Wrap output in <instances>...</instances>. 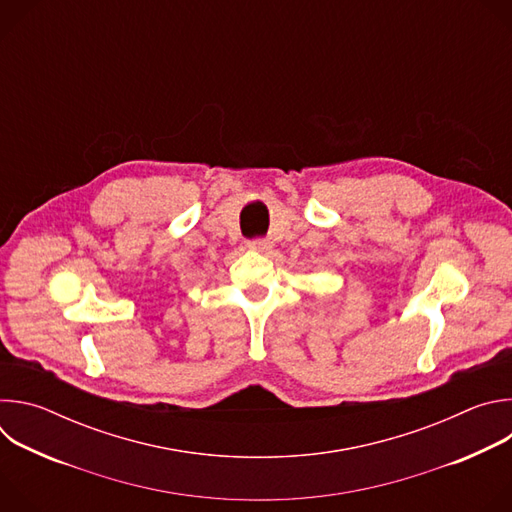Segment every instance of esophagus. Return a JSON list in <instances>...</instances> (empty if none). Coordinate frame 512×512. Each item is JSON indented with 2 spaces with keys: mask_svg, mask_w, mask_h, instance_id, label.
<instances>
[{
  "mask_svg": "<svg viewBox=\"0 0 512 512\" xmlns=\"http://www.w3.org/2000/svg\"><path fill=\"white\" fill-rule=\"evenodd\" d=\"M249 247H251L253 251L267 253V251L271 249V241H269V239H255V241H251V243H249Z\"/></svg>",
  "mask_w": 512,
  "mask_h": 512,
  "instance_id": "obj_1",
  "label": "esophagus"
}]
</instances>
